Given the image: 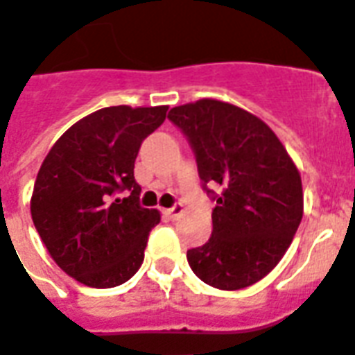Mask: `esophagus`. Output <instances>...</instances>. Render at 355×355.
I'll return each mask as SVG.
<instances>
[{"label": "esophagus", "mask_w": 355, "mask_h": 355, "mask_svg": "<svg viewBox=\"0 0 355 355\" xmlns=\"http://www.w3.org/2000/svg\"><path fill=\"white\" fill-rule=\"evenodd\" d=\"M166 213H168V217H169V218L180 217V215H182V213H184L182 202H175L171 207H169V209H166Z\"/></svg>", "instance_id": "esophagus-1"}]
</instances>
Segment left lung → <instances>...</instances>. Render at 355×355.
Segmentation results:
<instances>
[{
	"label": "left lung",
	"instance_id": "1",
	"mask_svg": "<svg viewBox=\"0 0 355 355\" xmlns=\"http://www.w3.org/2000/svg\"><path fill=\"white\" fill-rule=\"evenodd\" d=\"M168 118L191 146L204 191L217 202L211 237L187 250V262L213 288L252 286L277 266L301 224V175L275 132L237 105L206 98L173 107Z\"/></svg>",
	"mask_w": 355,
	"mask_h": 355
}]
</instances>
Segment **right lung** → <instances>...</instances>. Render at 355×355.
<instances>
[{
	"label": "right lung",
	"mask_w": 355,
	"mask_h": 355,
	"mask_svg": "<svg viewBox=\"0 0 355 355\" xmlns=\"http://www.w3.org/2000/svg\"><path fill=\"white\" fill-rule=\"evenodd\" d=\"M168 105H114L63 132L37 171L31 215L63 272L93 288L129 281L160 213L140 206L135 160Z\"/></svg>",
	"instance_id": "1"
}]
</instances>
